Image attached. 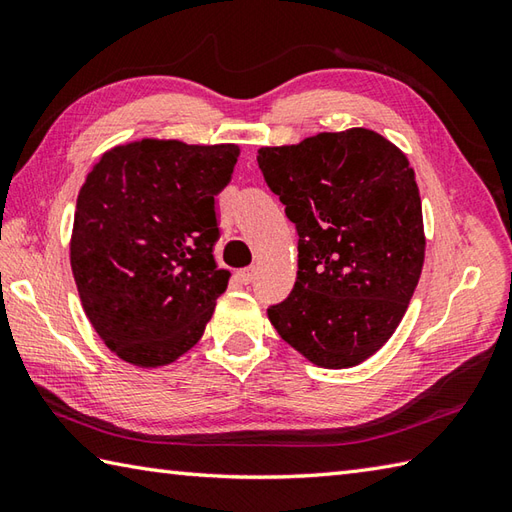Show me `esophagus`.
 Masks as SVG:
<instances>
[{
    "instance_id": "34e87169",
    "label": "esophagus",
    "mask_w": 512,
    "mask_h": 512,
    "mask_svg": "<svg viewBox=\"0 0 512 512\" xmlns=\"http://www.w3.org/2000/svg\"><path fill=\"white\" fill-rule=\"evenodd\" d=\"M237 279L242 281V284H250V281L255 279V268H244V270H239V273H237Z\"/></svg>"
}]
</instances>
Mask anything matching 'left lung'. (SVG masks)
I'll return each instance as SVG.
<instances>
[{"label": "left lung", "instance_id": "left-lung-1", "mask_svg": "<svg viewBox=\"0 0 512 512\" xmlns=\"http://www.w3.org/2000/svg\"><path fill=\"white\" fill-rule=\"evenodd\" d=\"M257 165L299 235L295 288L268 308L270 323L314 365L363 363L398 328L422 273V204L407 156L356 127L262 147Z\"/></svg>", "mask_w": 512, "mask_h": 512}]
</instances>
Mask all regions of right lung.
Instances as JSON below:
<instances>
[{
  "label": "right lung",
  "instance_id": "add662e5",
  "mask_svg": "<svg viewBox=\"0 0 512 512\" xmlns=\"http://www.w3.org/2000/svg\"><path fill=\"white\" fill-rule=\"evenodd\" d=\"M235 145L138 140L96 162L79 191L70 264L83 310L123 361L173 363L200 341L228 286L215 195Z\"/></svg>",
  "mask_w": 512,
  "mask_h": 512
}]
</instances>
